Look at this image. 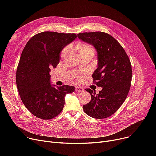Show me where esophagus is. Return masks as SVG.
Here are the masks:
<instances>
[{"label": "esophagus", "mask_w": 156, "mask_h": 156, "mask_svg": "<svg viewBox=\"0 0 156 156\" xmlns=\"http://www.w3.org/2000/svg\"><path fill=\"white\" fill-rule=\"evenodd\" d=\"M75 90H76V91L77 92H82L84 91V89H83V88L79 87H76V88H75Z\"/></svg>", "instance_id": "1"}]
</instances>
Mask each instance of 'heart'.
<instances>
[{
    "instance_id": "obj_1",
    "label": "heart",
    "mask_w": 156,
    "mask_h": 156,
    "mask_svg": "<svg viewBox=\"0 0 156 156\" xmlns=\"http://www.w3.org/2000/svg\"><path fill=\"white\" fill-rule=\"evenodd\" d=\"M69 47H66L62 52L61 56L64 57L69 51ZM75 50L78 52L79 55H85L88 54H94V50L92 46L83 43H78L75 46Z\"/></svg>"
}]
</instances>
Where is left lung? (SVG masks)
<instances>
[{"label":"left lung","instance_id":"1","mask_svg":"<svg viewBox=\"0 0 156 156\" xmlns=\"http://www.w3.org/2000/svg\"><path fill=\"white\" fill-rule=\"evenodd\" d=\"M78 38L94 47L97 52V68L92 77L102 90L86 88L91 101L83 106L89 116L103 119L111 116L125 101L132 78V65L126 52L118 41L106 33L78 34Z\"/></svg>","mask_w":156,"mask_h":156}]
</instances>
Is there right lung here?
<instances>
[{"instance_id": "right-lung-1", "label": "right lung", "mask_w": 156, "mask_h": 156, "mask_svg": "<svg viewBox=\"0 0 156 156\" xmlns=\"http://www.w3.org/2000/svg\"><path fill=\"white\" fill-rule=\"evenodd\" d=\"M76 38L75 34L44 31L32 37L24 47L16 71V85L21 101L36 117L50 119L64 105V97L75 92L69 85L51 84V68H55L62 49Z\"/></svg>"}]
</instances>
